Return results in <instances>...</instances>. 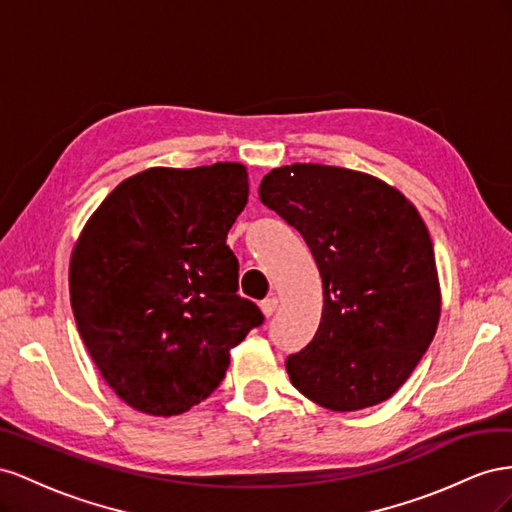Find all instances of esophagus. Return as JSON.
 I'll use <instances>...</instances> for the list:
<instances>
[{
	"instance_id": "esophagus-1",
	"label": "esophagus",
	"mask_w": 512,
	"mask_h": 512,
	"mask_svg": "<svg viewBox=\"0 0 512 512\" xmlns=\"http://www.w3.org/2000/svg\"><path fill=\"white\" fill-rule=\"evenodd\" d=\"M261 311H264V315L266 317H270V315H274V311H276V306H279V298L276 296H270V298H266V300H261Z\"/></svg>"
}]
</instances>
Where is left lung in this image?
<instances>
[{"label":"left lung","mask_w":512,"mask_h":512,"mask_svg":"<svg viewBox=\"0 0 512 512\" xmlns=\"http://www.w3.org/2000/svg\"><path fill=\"white\" fill-rule=\"evenodd\" d=\"M259 199L300 231L324 283L313 341L285 360L291 384L334 412L386 401L440 319L433 244L418 210L373 175L311 163L272 169Z\"/></svg>","instance_id":"left-lung-1"}]
</instances>
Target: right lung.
<instances>
[{"label": "right lung", "instance_id": "right-lung-1", "mask_svg": "<svg viewBox=\"0 0 512 512\" xmlns=\"http://www.w3.org/2000/svg\"><path fill=\"white\" fill-rule=\"evenodd\" d=\"M246 167L148 169L100 203L70 259V304L105 382L130 407L175 416L223 382L229 349L264 324L238 294L227 233Z\"/></svg>", "mask_w": 512, "mask_h": 512}]
</instances>
